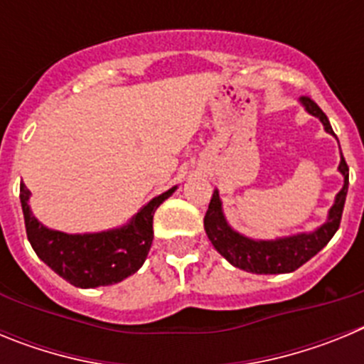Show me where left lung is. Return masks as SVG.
<instances>
[{"label": "left lung", "instance_id": "left-lung-1", "mask_svg": "<svg viewBox=\"0 0 364 364\" xmlns=\"http://www.w3.org/2000/svg\"><path fill=\"white\" fill-rule=\"evenodd\" d=\"M301 104L311 117L319 118L326 133L333 134L326 114L321 111L319 105L315 104L314 100L302 96ZM337 169L345 178V184L336 195L333 205L328 210L326 220L319 228H315L314 231H302V233L277 237V239L269 240L246 237V235L235 231L230 226V222L224 215L218 189H215L210 208H208L204 217V230L208 239L230 264L244 269V272L259 273V275H277V273L295 272L304 262H308L311 257L317 255L339 230L341 215H343L346 193H348V166H346L343 153H341V162Z\"/></svg>", "mask_w": 364, "mask_h": 364}]
</instances>
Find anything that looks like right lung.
I'll list each match as a JSON object with an SVG mask.
<instances>
[{"label": "right lung", "mask_w": 364, "mask_h": 364, "mask_svg": "<svg viewBox=\"0 0 364 364\" xmlns=\"http://www.w3.org/2000/svg\"><path fill=\"white\" fill-rule=\"evenodd\" d=\"M176 186L151 198L127 224L96 233H65L43 226L31 211V191L21 184L19 200L32 250L62 279L76 288L122 282L146 262L153 244V215Z\"/></svg>", "instance_id": "1"}]
</instances>
